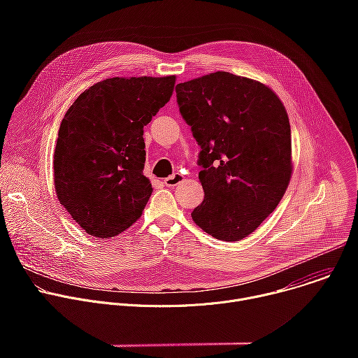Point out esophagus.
<instances>
[{
    "mask_svg": "<svg viewBox=\"0 0 358 358\" xmlns=\"http://www.w3.org/2000/svg\"><path fill=\"white\" fill-rule=\"evenodd\" d=\"M182 180H184V176L180 174V173H177V174H173V176L167 177V178L164 180V184H166L167 187H176V185H178Z\"/></svg>",
    "mask_w": 358,
    "mask_h": 358,
    "instance_id": "obj_1",
    "label": "esophagus"
}]
</instances>
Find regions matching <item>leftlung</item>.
<instances>
[{
	"label": "left lung",
	"mask_w": 358,
	"mask_h": 358,
	"mask_svg": "<svg viewBox=\"0 0 358 358\" xmlns=\"http://www.w3.org/2000/svg\"><path fill=\"white\" fill-rule=\"evenodd\" d=\"M180 113L201 145L203 201L191 217L211 236L239 241L278 207L293 173L287 112L262 82L214 72L178 83Z\"/></svg>",
	"instance_id": "obj_1"
}]
</instances>
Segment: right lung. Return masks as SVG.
<instances>
[{
    "mask_svg": "<svg viewBox=\"0 0 358 358\" xmlns=\"http://www.w3.org/2000/svg\"><path fill=\"white\" fill-rule=\"evenodd\" d=\"M176 75L109 78L78 96L54 152L59 202L85 232L112 238L143 214L152 192L143 174V127L170 100Z\"/></svg>",
    "mask_w": 358,
    "mask_h": 358,
    "instance_id": "1",
    "label": "right lung"
}]
</instances>
